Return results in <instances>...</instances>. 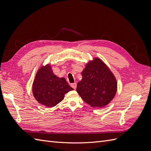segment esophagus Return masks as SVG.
<instances>
[{
    "label": "esophagus",
    "instance_id": "esophagus-1",
    "mask_svg": "<svg viewBox=\"0 0 151 151\" xmlns=\"http://www.w3.org/2000/svg\"><path fill=\"white\" fill-rule=\"evenodd\" d=\"M70 86L73 89H76V87H77V84L76 83H72V84H71Z\"/></svg>",
    "mask_w": 151,
    "mask_h": 151
}]
</instances>
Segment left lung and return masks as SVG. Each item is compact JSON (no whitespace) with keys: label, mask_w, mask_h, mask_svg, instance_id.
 <instances>
[{"label":"left lung","mask_w":151,"mask_h":151,"mask_svg":"<svg viewBox=\"0 0 151 151\" xmlns=\"http://www.w3.org/2000/svg\"><path fill=\"white\" fill-rule=\"evenodd\" d=\"M83 78L76 91L84 101L93 108L106 106L115 97L117 82L115 76L98 57L86 63L81 72Z\"/></svg>","instance_id":"obj_1"}]
</instances>
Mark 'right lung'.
Masks as SVG:
<instances>
[{
  "mask_svg": "<svg viewBox=\"0 0 151 151\" xmlns=\"http://www.w3.org/2000/svg\"><path fill=\"white\" fill-rule=\"evenodd\" d=\"M74 90L64 77L54 74L50 63L42 65L36 72L32 86L33 96L39 103L48 108L56 106L68 91Z\"/></svg>",
  "mask_w": 151,
  "mask_h": 151,
  "instance_id": "right-lung-1",
  "label": "right lung"
}]
</instances>
